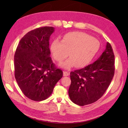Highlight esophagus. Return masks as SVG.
<instances>
[{
    "label": "esophagus",
    "mask_w": 128,
    "mask_h": 128,
    "mask_svg": "<svg viewBox=\"0 0 128 128\" xmlns=\"http://www.w3.org/2000/svg\"><path fill=\"white\" fill-rule=\"evenodd\" d=\"M69 75V73L66 72V71H64L63 72V76H68Z\"/></svg>",
    "instance_id": "34e87169"
}]
</instances>
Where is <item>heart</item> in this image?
<instances>
[{"label":"heart","mask_w":128,"mask_h":128,"mask_svg":"<svg viewBox=\"0 0 128 128\" xmlns=\"http://www.w3.org/2000/svg\"><path fill=\"white\" fill-rule=\"evenodd\" d=\"M100 47L99 41L83 32H71L65 35L62 41L54 40L51 51L57 62H62L68 57L70 58L60 64L62 68L69 69L73 66L84 67L90 63L98 52Z\"/></svg>","instance_id":"heart-1"}]
</instances>
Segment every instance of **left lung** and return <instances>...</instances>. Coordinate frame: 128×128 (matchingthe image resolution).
Listing matches in <instances>:
<instances>
[{"instance_id": "left-lung-1", "label": "left lung", "mask_w": 128, "mask_h": 128, "mask_svg": "<svg viewBox=\"0 0 128 128\" xmlns=\"http://www.w3.org/2000/svg\"><path fill=\"white\" fill-rule=\"evenodd\" d=\"M111 45L107 42L98 59L84 68L71 72L68 94L70 100L83 106L94 103L104 94L113 78L115 67Z\"/></svg>"}]
</instances>
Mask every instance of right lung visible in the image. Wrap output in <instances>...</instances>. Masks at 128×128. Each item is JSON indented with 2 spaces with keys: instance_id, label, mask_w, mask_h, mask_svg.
Returning <instances> with one entry per match:
<instances>
[{
  "instance_id": "right-lung-1",
  "label": "right lung",
  "mask_w": 128,
  "mask_h": 128,
  "mask_svg": "<svg viewBox=\"0 0 128 128\" xmlns=\"http://www.w3.org/2000/svg\"><path fill=\"white\" fill-rule=\"evenodd\" d=\"M54 32L51 26L31 30L21 38L15 52V78L23 94L32 100L48 98L63 75L50 57L49 40Z\"/></svg>"
}]
</instances>
